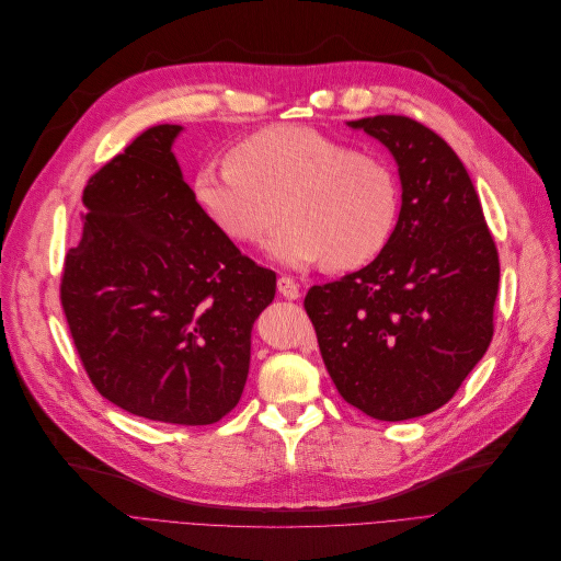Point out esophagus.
Wrapping results in <instances>:
<instances>
[{
  "label": "esophagus",
  "mask_w": 561,
  "mask_h": 561,
  "mask_svg": "<svg viewBox=\"0 0 561 561\" xmlns=\"http://www.w3.org/2000/svg\"><path fill=\"white\" fill-rule=\"evenodd\" d=\"M278 291L280 295L285 297V299H299L301 297V289H299V285L291 280V278H287V276H280L278 278Z\"/></svg>",
  "instance_id": "obj_1"
}]
</instances>
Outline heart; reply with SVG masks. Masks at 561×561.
I'll list each match as a JSON object with an SVG mask.
<instances>
[{"mask_svg":"<svg viewBox=\"0 0 561 561\" xmlns=\"http://www.w3.org/2000/svg\"><path fill=\"white\" fill-rule=\"evenodd\" d=\"M192 190L203 215L239 244L270 232L283 207L287 226L264 251L295 270L365 266L390 242L399 215V184L383 157L299 123L255 131L228 164L198 169Z\"/></svg>","mask_w":561,"mask_h":561,"instance_id":"heart-1","label":"heart"}]
</instances>
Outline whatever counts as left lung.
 Instances as JSON below:
<instances>
[{"label": "left lung", "mask_w": 561, "mask_h": 561, "mask_svg": "<svg viewBox=\"0 0 561 561\" xmlns=\"http://www.w3.org/2000/svg\"><path fill=\"white\" fill-rule=\"evenodd\" d=\"M397 162L402 209L363 270L314 285L306 312L344 402L399 422L447 404L493 337L495 242L457 152L407 116L346 123Z\"/></svg>", "instance_id": "8db88e82"}]
</instances>
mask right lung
<instances>
[{
  "instance_id": "1",
  "label": "right lung",
  "mask_w": 561,
  "mask_h": 561,
  "mask_svg": "<svg viewBox=\"0 0 561 561\" xmlns=\"http://www.w3.org/2000/svg\"><path fill=\"white\" fill-rule=\"evenodd\" d=\"M182 129H146L89 180L61 306L104 399L201 426L244 392L253 322L274 301L276 274L239 253L196 205L173 154Z\"/></svg>"
}]
</instances>
